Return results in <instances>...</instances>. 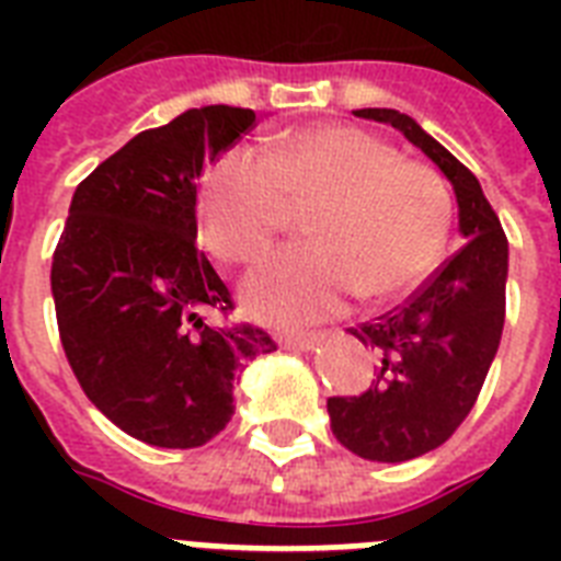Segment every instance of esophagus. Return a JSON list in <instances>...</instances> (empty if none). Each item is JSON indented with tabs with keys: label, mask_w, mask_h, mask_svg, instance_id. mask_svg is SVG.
<instances>
[{
	"label": "esophagus",
	"mask_w": 561,
	"mask_h": 561,
	"mask_svg": "<svg viewBox=\"0 0 561 561\" xmlns=\"http://www.w3.org/2000/svg\"><path fill=\"white\" fill-rule=\"evenodd\" d=\"M323 334H282L279 343L285 350H297V352H311L320 346Z\"/></svg>",
	"instance_id": "obj_1"
}]
</instances>
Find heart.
I'll list each match as a JSON object with an SVG mask.
<instances>
[{
	"mask_svg": "<svg viewBox=\"0 0 561 561\" xmlns=\"http://www.w3.org/2000/svg\"><path fill=\"white\" fill-rule=\"evenodd\" d=\"M290 203H317L314 244L285 247L241 282L247 311L273 325L323 320L352 294L399 297L434 267L451 227V194L436 171L360 127L323 125L276 139L267 153H224L203 183V236L220 259L253 262L288 227Z\"/></svg>",
	"mask_w": 561,
	"mask_h": 561,
	"instance_id": "heart-1",
	"label": "heart"
}]
</instances>
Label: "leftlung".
Here are the masks:
<instances>
[{
	"instance_id": "1",
	"label": "left lung",
	"mask_w": 561,
	"mask_h": 561,
	"mask_svg": "<svg viewBox=\"0 0 561 561\" xmlns=\"http://www.w3.org/2000/svg\"><path fill=\"white\" fill-rule=\"evenodd\" d=\"M355 116L396 127L443 171L466 241L404 306L350 329L375 352V378L367 392L325 404L352 454L404 462L439 448L478 401L504 332L510 244L478 178L413 118L387 107Z\"/></svg>"
}]
</instances>
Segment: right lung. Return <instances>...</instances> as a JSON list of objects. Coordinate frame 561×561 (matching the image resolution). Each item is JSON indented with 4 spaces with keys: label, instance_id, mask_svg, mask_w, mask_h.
I'll return each instance as SVG.
<instances>
[{
    "label": "right lung",
    "instance_id": "1",
    "mask_svg": "<svg viewBox=\"0 0 561 561\" xmlns=\"http://www.w3.org/2000/svg\"><path fill=\"white\" fill-rule=\"evenodd\" d=\"M255 125L209 104L142 130L75 188L51 259L57 329L87 399L157 448H197L232 419L241 364L276 350L255 325L218 329L227 285L197 250V178Z\"/></svg>",
    "mask_w": 561,
    "mask_h": 561
}]
</instances>
